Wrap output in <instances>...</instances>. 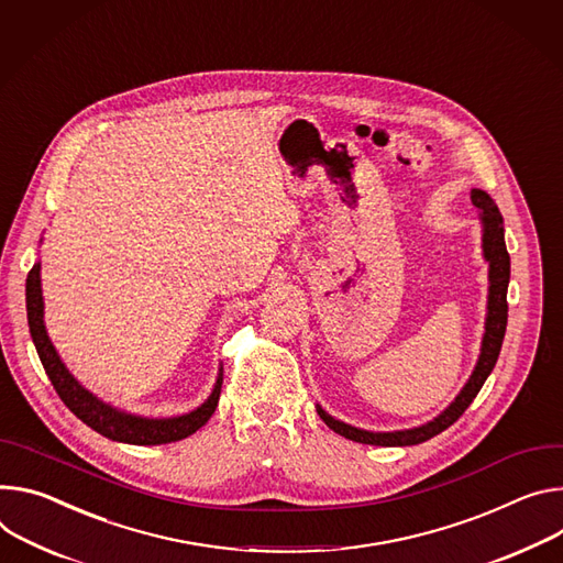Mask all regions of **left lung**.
<instances>
[{
	"mask_svg": "<svg viewBox=\"0 0 563 563\" xmlns=\"http://www.w3.org/2000/svg\"><path fill=\"white\" fill-rule=\"evenodd\" d=\"M472 203L478 209V220L483 224V258L489 265V289H487V317H485V332L481 341V354L474 366L472 377L455 395V399L444 408V411L433 418L427 424L413 427V429H401V431H366L360 427L345 424L336 418H332L321 404H317V413L321 420L339 435L362 442V444H375V446H411L431 440L433 435L449 429L460 416L467 411V406L474 401L478 390L483 388L485 379L496 366L498 352L503 345L505 328H507V285H509V253L505 246V229L500 211L494 203V199L481 190H472Z\"/></svg>",
	"mask_w": 563,
	"mask_h": 563,
	"instance_id": "left-lung-1",
	"label": "left lung"
}]
</instances>
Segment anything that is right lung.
I'll list each match as a JSON object with an SVG mask.
<instances>
[{"label":"right lung","mask_w":563,"mask_h":563,"mask_svg":"<svg viewBox=\"0 0 563 563\" xmlns=\"http://www.w3.org/2000/svg\"><path fill=\"white\" fill-rule=\"evenodd\" d=\"M26 317H29L31 339L35 343L37 356L51 384H54L56 393L60 395V399L65 401L69 411L78 420H82L87 427H91L96 433L106 435L114 442H128V444H168V442H177L192 435L216 413V406L222 393V379H224L222 364L218 371L216 386L211 395L203 399V404L175 418H145V416L128 413L103 399H98L91 390H87L63 364L56 345L51 343L46 334L40 263L33 265L26 278Z\"/></svg>","instance_id":"right-lung-1"}]
</instances>
